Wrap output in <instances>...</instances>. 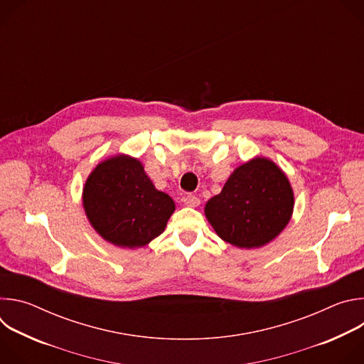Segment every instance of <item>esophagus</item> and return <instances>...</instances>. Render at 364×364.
I'll use <instances>...</instances> for the list:
<instances>
[{
    "label": "esophagus",
    "mask_w": 364,
    "mask_h": 364,
    "mask_svg": "<svg viewBox=\"0 0 364 364\" xmlns=\"http://www.w3.org/2000/svg\"><path fill=\"white\" fill-rule=\"evenodd\" d=\"M183 201H184V204L188 205V207H197V205L200 204V198H198L197 196H194V194H187V196H184V197H183Z\"/></svg>",
    "instance_id": "obj_1"
}]
</instances>
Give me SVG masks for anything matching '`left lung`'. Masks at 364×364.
<instances>
[{"mask_svg": "<svg viewBox=\"0 0 364 364\" xmlns=\"http://www.w3.org/2000/svg\"><path fill=\"white\" fill-rule=\"evenodd\" d=\"M292 209L294 193L287 176L271 160L257 157L233 171L204 212L223 240L250 249L277 237Z\"/></svg>", "mask_w": 364, "mask_h": 364, "instance_id": "obj_1", "label": "left lung"}]
</instances>
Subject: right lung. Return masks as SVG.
Wrapping results in <instances>:
<instances>
[{
    "label": "right lung",
    "mask_w": 364,
    "mask_h": 364,
    "mask_svg": "<svg viewBox=\"0 0 364 364\" xmlns=\"http://www.w3.org/2000/svg\"><path fill=\"white\" fill-rule=\"evenodd\" d=\"M83 205L95 230L122 247H141L160 236L176 209L173 198L155 188L142 164L128 155H117L92 171Z\"/></svg>",
    "instance_id": "add662e5"
}]
</instances>
